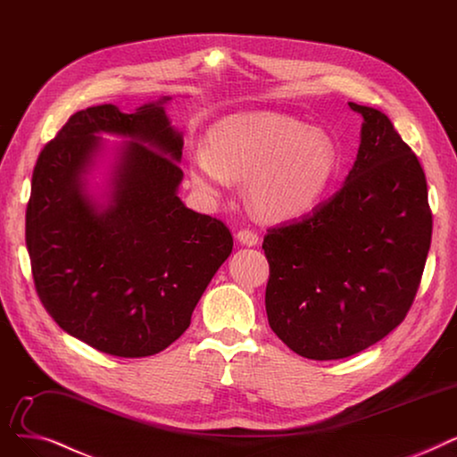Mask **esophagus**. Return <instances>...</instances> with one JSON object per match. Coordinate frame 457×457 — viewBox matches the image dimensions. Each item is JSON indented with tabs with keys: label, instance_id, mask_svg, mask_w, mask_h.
<instances>
[{
	"label": "esophagus",
	"instance_id": "esophagus-1",
	"mask_svg": "<svg viewBox=\"0 0 457 457\" xmlns=\"http://www.w3.org/2000/svg\"><path fill=\"white\" fill-rule=\"evenodd\" d=\"M237 240H240V244H244V245L253 247L258 244V234L251 228H240L237 230Z\"/></svg>",
	"mask_w": 457,
	"mask_h": 457
}]
</instances>
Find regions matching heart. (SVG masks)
<instances>
[{"mask_svg":"<svg viewBox=\"0 0 457 457\" xmlns=\"http://www.w3.org/2000/svg\"><path fill=\"white\" fill-rule=\"evenodd\" d=\"M335 146L316 129L273 113L236 115L215 124L208 150L189 158L199 191L220 195L230 180L247 182V201L264 220H287L316 204L335 169Z\"/></svg>","mask_w":457,"mask_h":457,"instance_id":"obj_1","label":"heart"}]
</instances>
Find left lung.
I'll return each mask as SVG.
<instances>
[{"label": "left lung", "mask_w": 457, "mask_h": 457, "mask_svg": "<svg viewBox=\"0 0 457 457\" xmlns=\"http://www.w3.org/2000/svg\"><path fill=\"white\" fill-rule=\"evenodd\" d=\"M364 122L357 160L329 201L268 228L266 312L292 352L355 355L405 320L431 244L424 169L390 119L350 102Z\"/></svg>", "instance_id": "obj_1"}]
</instances>
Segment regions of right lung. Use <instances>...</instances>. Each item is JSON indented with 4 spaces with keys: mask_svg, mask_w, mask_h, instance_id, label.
Wrapping results in <instances>:
<instances>
[{
    "mask_svg": "<svg viewBox=\"0 0 457 457\" xmlns=\"http://www.w3.org/2000/svg\"><path fill=\"white\" fill-rule=\"evenodd\" d=\"M167 100L129 115L112 104L74 113L40 150L26 210L31 273L46 312L62 331L124 359L175 342L232 253L228 227L177 195L184 141L165 115ZM100 131L133 137L102 211L80 180Z\"/></svg>",
    "mask_w": 457,
    "mask_h": 457,
    "instance_id": "add662e5",
    "label": "right lung"
}]
</instances>
